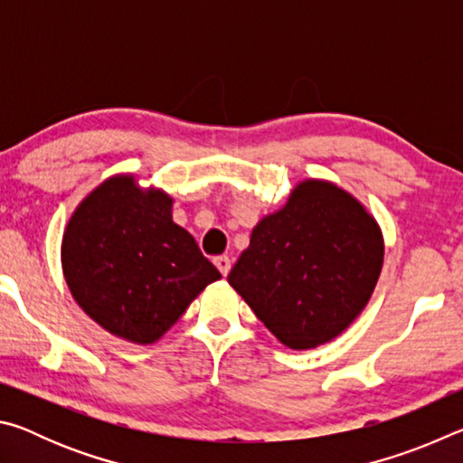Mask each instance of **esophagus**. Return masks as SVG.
<instances>
[{
    "instance_id": "obj_1",
    "label": "esophagus",
    "mask_w": 463,
    "mask_h": 463,
    "mask_svg": "<svg viewBox=\"0 0 463 463\" xmlns=\"http://www.w3.org/2000/svg\"><path fill=\"white\" fill-rule=\"evenodd\" d=\"M214 265L218 268V271L222 273V276H229V271H231V257H226V255L216 257Z\"/></svg>"
}]
</instances>
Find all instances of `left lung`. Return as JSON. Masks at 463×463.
Wrapping results in <instances>:
<instances>
[{"label": "left lung", "instance_id": "8db88e82", "mask_svg": "<svg viewBox=\"0 0 463 463\" xmlns=\"http://www.w3.org/2000/svg\"><path fill=\"white\" fill-rule=\"evenodd\" d=\"M382 263V231L362 203L307 179L255 226L229 284L286 347L312 349L365 308Z\"/></svg>", "mask_w": 463, "mask_h": 463}]
</instances>
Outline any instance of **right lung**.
I'll use <instances>...</instances> for the list:
<instances>
[{
  "label": "right lung",
  "mask_w": 463,
  "mask_h": 463,
  "mask_svg": "<svg viewBox=\"0 0 463 463\" xmlns=\"http://www.w3.org/2000/svg\"><path fill=\"white\" fill-rule=\"evenodd\" d=\"M174 200L130 175L96 187L67 224L62 271L77 304L120 339L155 343L203 288L221 279L198 242L171 221Z\"/></svg>",
  "instance_id": "1"
}]
</instances>
